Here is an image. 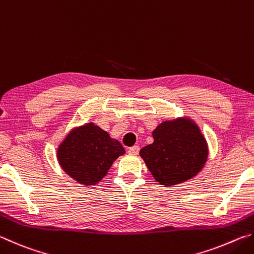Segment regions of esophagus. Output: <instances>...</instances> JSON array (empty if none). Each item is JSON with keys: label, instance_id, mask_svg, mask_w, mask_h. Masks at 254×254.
<instances>
[{"label": "esophagus", "instance_id": "obj_1", "mask_svg": "<svg viewBox=\"0 0 254 254\" xmlns=\"http://www.w3.org/2000/svg\"><path fill=\"white\" fill-rule=\"evenodd\" d=\"M140 151V147L139 145H133V147L128 148V153L130 154H137Z\"/></svg>", "mask_w": 254, "mask_h": 254}]
</instances>
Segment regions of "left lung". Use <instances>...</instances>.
I'll return each mask as SVG.
<instances>
[{"mask_svg": "<svg viewBox=\"0 0 254 254\" xmlns=\"http://www.w3.org/2000/svg\"><path fill=\"white\" fill-rule=\"evenodd\" d=\"M153 143L140 156L154 179L173 186L199 173L207 159V145L196 124L188 120L167 121L152 132Z\"/></svg>", "mask_w": 254, "mask_h": 254, "instance_id": "8db88e82", "label": "left lung"}]
</instances>
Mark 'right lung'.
I'll return each mask as SVG.
<instances>
[{
	"instance_id": "obj_1",
	"label": "right lung",
	"mask_w": 254,
	"mask_h": 254,
	"mask_svg": "<svg viewBox=\"0 0 254 254\" xmlns=\"http://www.w3.org/2000/svg\"><path fill=\"white\" fill-rule=\"evenodd\" d=\"M124 152L118 140L88 123L68 134L58 149V160L71 178L84 185H95Z\"/></svg>"
}]
</instances>
